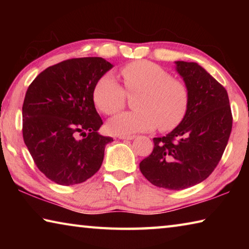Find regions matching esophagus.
Segmentation results:
<instances>
[{"label":"esophagus","mask_w":249,"mask_h":249,"mask_svg":"<svg viewBox=\"0 0 249 249\" xmlns=\"http://www.w3.org/2000/svg\"><path fill=\"white\" fill-rule=\"evenodd\" d=\"M119 138H120V140H126V141H130V140H134L135 136H134V135H120Z\"/></svg>","instance_id":"34e87169"}]
</instances>
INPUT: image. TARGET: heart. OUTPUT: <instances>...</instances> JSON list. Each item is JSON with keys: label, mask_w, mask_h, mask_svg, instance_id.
I'll return each mask as SVG.
<instances>
[{"label": "heart", "mask_w": 249, "mask_h": 249, "mask_svg": "<svg viewBox=\"0 0 249 249\" xmlns=\"http://www.w3.org/2000/svg\"><path fill=\"white\" fill-rule=\"evenodd\" d=\"M124 89L112 75L107 74L95 84L93 101L101 112L115 114L126 104V96L134 98V111L112 117L107 129L115 135L148 132L158 125L170 130L183 121L189 108L190 93L185 83L154 62L140 60L122 69Z\"/></svg>", "instance_id": "heart-1"}]
</instances>
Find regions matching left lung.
Returning <instances> with one entry per match:
<instances>
[{
    "mask_svg": "<svg viewBox=\"0 0 249 249\" xmlns=\"http://www.w3.org/2000/svg\"><path fill=\"white\" fill-rule=\"evenodd\" d=\"M190 93L183 121L162 137L154 138V149L140 169L156 187L183 190L212 174L229 142L233 124L225 88L196 62L176 61Z\"/></svg>",
    "mask_w": 249,
    "mask_h": 249,
    "instance_id": "obj_1",
    "label": "left lung"
}]
</instances>
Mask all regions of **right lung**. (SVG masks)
<instances>
[{"label":"right lung","mask_w":249,"mask_h":249,"mask_svg":"<svg viewBox=\"0 0 249 249\" xmlns=\"http://www.w3.org/2000/svg\"><path fill=\"white\" fill-rule=\"evenodd\" d=\"M112 68L101 57L68 59L48 67L28 87L23 138L37 168L53 182H84L102 165L113 138L98 133L103 122L93 90Z\"/></svg>","instance_id":"1"}]
</instances>
